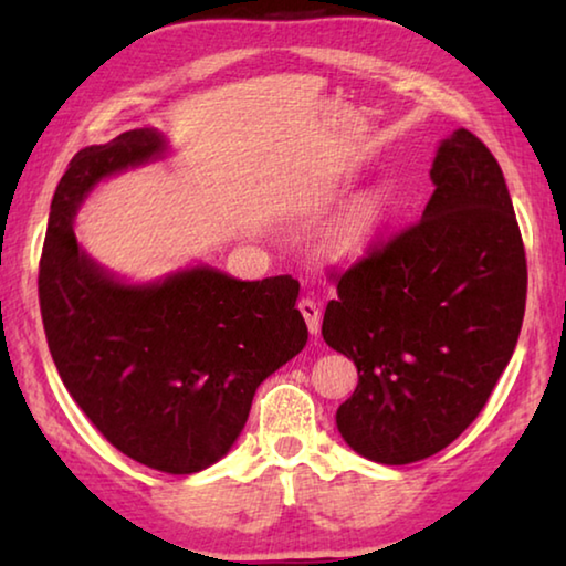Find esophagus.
Masks as SVG:
<instances>
[{"label": "esophagus", "instance_id": "34e87169", "mask_svg": "<svg viewBox=\"0 0 566 566\" xmlns=\"http://www.w3.org/2000/svg\"><path fill=\"white\" fill-rule=\"evenodd\" d=\"M300 312H302V317H304V322H306V327H310V332L312 334H319V327H322V310H319V304L314 302V300H310V296H302L300 300Z\"/></svg>", "mask_w": 566, "mask_h": 566}]
</instances>
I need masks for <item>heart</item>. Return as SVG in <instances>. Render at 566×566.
<instances>
[{
  "label": "heart",
  "mask_w": 566,
  "mask_h": 566,
  "mask_svg": "<svg viewBox=\"0 0 566 566\" xmlns=\"http://www.w3.org/2000/svg\"><path fill=\"white\" fill-rule=\"evenodd\" d=\"M387 207V191H371V195L357 199L339 217V222L332 227L327 237L329 252L339 256V260H357V256H361L371 244V239L377 237L381 222H385Z\"/></svg>",
  "instance_id": "obj_1"
}]
</instances>
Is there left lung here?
<instances>
[{
	"mask_svg": "<svg viewBox=\"0 0 566 566\" xmlns=\"http://www.w3.org/2000/svg\"><path fill=\"white\" fill-rule=\"evenodd\" d=\"M429 177L419 222L337 276L322 322L324 342L359 371L339 434L379 464L452 444L484 409L524 319L526 256L500 161L457 129Z\"/></svg>",
	"mask_w": 566,
	"mask_h": 566,
	"instance_id": "1",
	"label": "left lung"
}]
</instances>
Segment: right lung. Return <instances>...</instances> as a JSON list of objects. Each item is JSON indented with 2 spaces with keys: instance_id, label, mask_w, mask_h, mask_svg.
I'll list each match as a JSON object with an SVG mask.
<instances>
[{
  "instance_id": "1",
  "label": "right lung",
  "mask_w": 566,
  "mask_h": 566,
  "mask_svg": "<svg viewBox=\"0 0 566 566\" xmlns=\"http://www.w3.org/2000/svg\"><path fill=\"white\" fill-rule=\"evenodd\" d=\"M155 129L76 151L56 185L40 260L46 344L66 391L109 444L167 474L222 459L262 381L304 349L300 282L195 266L124 284L84 254L74 214L104 177L165 155Z\"/></svg>"
}]
</instances>
